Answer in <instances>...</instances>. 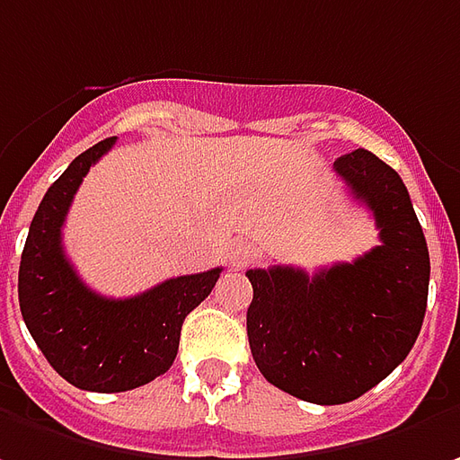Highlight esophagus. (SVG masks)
<instances>
[{
	"label": "esophagus",
	"instance_id": "obj_1",
	"mask_svg": "<svg viewBox=\"0 0 460 460\" xmlns=\"http://www.w3.org/2000/svg\"><path fill=\"white\" fill-rule=\"evenodd\" d=\"M252 257H254V252H252V246L249 244H236L234 249H231V254H229V264L234 267V270H244L246 264L252 261Z\"/></svg>",
	"mask_w": 460,
	"mask_h": 460
}]
</instances>
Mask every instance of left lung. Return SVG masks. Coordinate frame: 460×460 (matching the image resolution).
I'll use <instances>...</instances> for the list:
<instances>
[{
	"mask_svg": "<svg viewBox=\"0 0 460 460\" xmlns=\"http://www.w3.org/2000/svg\"><path fill=\"white\" fill-rule=\"evenodd\" d=\"M333 170L374 214L379 246L310 278L297 267L249 270L246 336L270 385L315 404H343L394 372L418 341L430 254L402 178L369 150Z\"/></svg>",
	"mask_w": 460,
	"mask_h": 460,
	"instance_id": "left-lung-1",
	"label": "left lung"
}]
</instances>
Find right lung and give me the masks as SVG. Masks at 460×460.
Wrapping results in <instances>:
<instances>
[{
    "label": "right lung",
    "mask_w": 460,
    "mask_h": 460,
    "mask_svg": "<svg viewBox=\"0 0 460 460\" xmlns=\"http://www.w3.org/2000/svg\"><path fill=\"white\" fill-rule=\"evenodd\" d=\"M117 137L81 152L40 200L20 261V310L50 367L73 387L127 392L165 374L178 357L185 315L211 295L221 267L160 282L135 297L84 285L63 252V221L86 172Z\"/></svg>",
    "instance_id": "add662e5"
}]
</instances>
